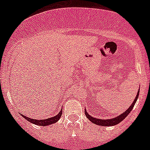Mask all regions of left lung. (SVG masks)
Here are the masks:
<instances>
[{"instance_id": "obj_1", "label": "left lung", "mask_w": 150, "mask_h": 150, "mask_svg": "<svg viewBox=\"0 0 150 150\" xmlns=\"http://www.w3.org/2000/svg\"><path fill=\"white\" fill-rule=\"evenodd\" d=\"M139 92L140 91H137V94L135 97V99L133 101L131 106L128 108V110L125 111L124 112H122V114L119 115L118 116L115 118H112V119H110V120H100V119H98V118H95L93 116H90L88 114V112H87L86 110H85V113H86V117L88 118V120H89V121H91V122L94 123L95 125H100V126H113L115 125H117L119 124L120 122H121L123 120H125L126 116H128V114L130 113V112L132 111V110L133 109L135 103L137 101V98H138V96H139Z\"/></svg>"}]
</instances>
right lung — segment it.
I'll use <instances>...</instances> for the list:
<instances>
[{
    "instance_id": "1",
    "label": "right lung",
    "mask_w": 150,
    "mask_h": 150,
    "mask_svg": "<svg viewBox=\"0 0 150 150\" xmlns=\"http://www.w3.org/2000/svg\"><path fill=\"white\" fill-rule=\"evenodd\" d=\"M62 110H61L56 116H53V117L48 118V119H46V120H35V119H30V118L24 116V115H22V116H23L25 120H27L28 121L33 123V124L37 125H40V126H47V125L54 124V123L57 122L59 121V119H60L61 116H62Z\"/></svg>"
}]
</instances>
